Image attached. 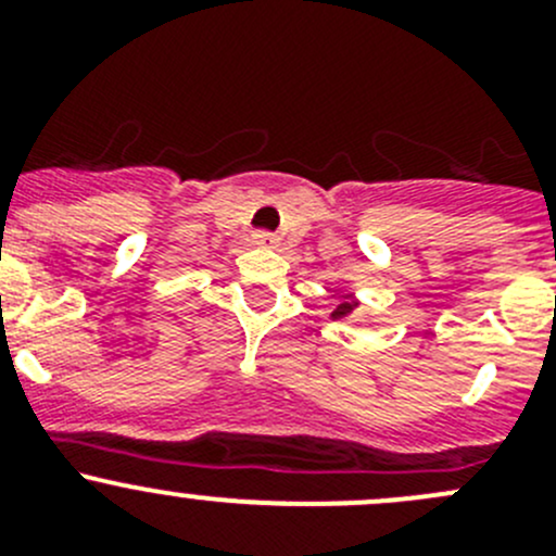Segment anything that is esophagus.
Here are the masks:
<instances>
[{
    "mask_svg": "<svg viewBox=\"0 0 556 556\" xmlns=\"http://www.w3.org/2000/svg\"><path fill=\"white\" fill-rule=\"evenodd\" d=\"M254 243L262 245V249H276L278 238L273 232H256L254 235Z\"/></svg>",
    "mask_w": 556,
    "mask_h": 556,
    "instance_id": "obj_1",
    "label": "esophagus"
}]
</instances>
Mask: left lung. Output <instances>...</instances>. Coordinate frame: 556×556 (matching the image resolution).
Wrapping results in <instances>:
<instances>
[{
	"label": "left lung",
	"instance_id": "left-lung-1",
	"mask_svg": "<svg viewBox=\"0 0 556 556\" xmlns=\"http://www.w3.org/2000/svg\"><path fill=\"white\" fill-rule=\"evenodd\" d=\"M356 307H359V300H356V296H349V300L343 296V300L338 302V307L332 311V318H349Z\"/></svg>",
	"mask_w": 556,
	"mask_h": 556
}]
</instances>
